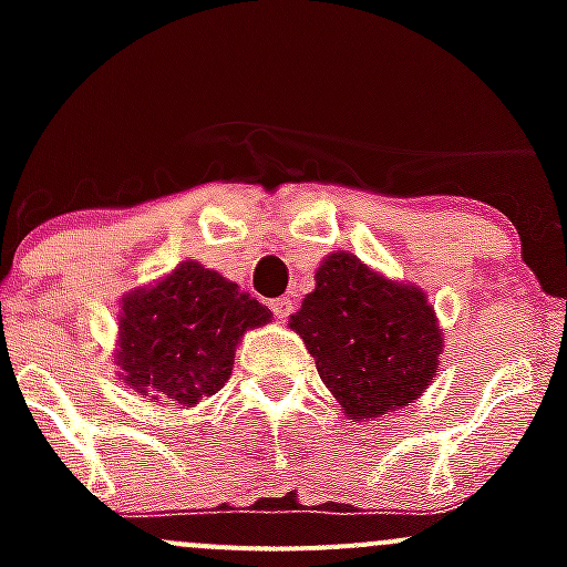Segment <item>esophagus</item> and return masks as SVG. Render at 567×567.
<instances>
[{
    "mask_svg": "<svg viewBox=\"0 0 567 567\" xmlns=\"http://www.w3.org/2000/svg\"><path fill=\"white\" fill-rule=\"evenodd\" d=\"M271 310H274V316H277V320H285L290 316V312H293V301H290V299H274Z\"/></svg>",
    "mask_w": 567,
    "mask_h": 567,
    "instance_id": "1",
    "label": "esophagus"
}]
</instances>
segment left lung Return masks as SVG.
I'll return each instance as SVG.
<instances>
[{"label":"left lung","instance_id":"obj_1","mask_svg":"<svg viewBox=\"0 0 567 567\" xmlns=\"http://www.w3.org/2000/svg\"><path fill=\"white\" fill-rule=\"evenodd\" d=\"M288 326L353 422L414 403L436 379L444 351V331L425 290L384 277L351 251L320 260L316 290Z\"/></svg>","mask_w":567,"mask_h":567}]
</instances>
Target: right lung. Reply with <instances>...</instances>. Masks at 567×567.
I'll return each instance as SVG.
<instances>
[{"label":"right lung","mask_w":567,"mask_h":567,"mask_svg":"<svg viewBox=\"0 0 567 567\" xmlns=\"http://www.w3.org/2000/svg\"><path fill=\"white\" fill-rule=\"evenodd\" d=\"M268 320L271 310L247 290L197 260H183L123 296L114 364L125 386L147 403L194 409L227 384L241 337Z\"/></svg>","instance_id":"add662e5"}]
</instances>
